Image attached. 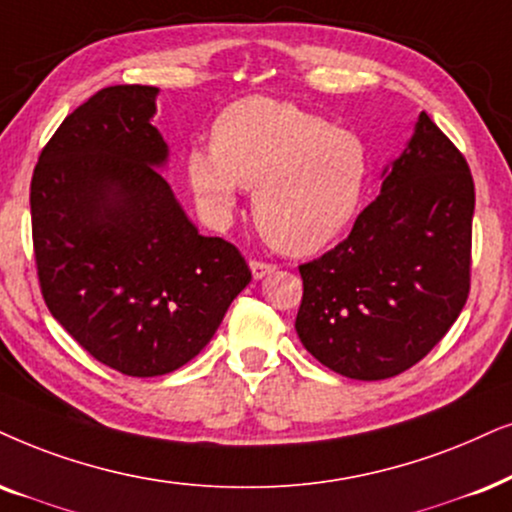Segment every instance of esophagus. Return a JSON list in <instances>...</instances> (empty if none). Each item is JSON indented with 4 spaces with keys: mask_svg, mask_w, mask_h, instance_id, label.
Returning <instances> with one entry per match:
<instances>
[{
    "mask_svg": "<svg viewBox=\"0 0 512 512\" xmlns=\"http://www.w3.org/2000/svg\"><path fill=\"white\" fill-rule=\"evenodd\" d=\"M249 268H251V275H254V280H263V277H268L270 272L277 270V265L268 261H251Z\"/></svg>",
    "mask_w": 512,
    "mask_h": 512,
    "instance_id": "1",
    "label": "esophagus"
}]
</instances>
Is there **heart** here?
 I'll list each match as a JSON object with an SVG mask.
<instances>
[{"mask_svg":"<svg viewBox=\"0 0 512 512\" xmlns=\"http://www.w3.org/2000/svg\"><path fill=\"white\" fill-rule=\"evenodd\" d=\"M369 178L362 138L315 112L268 96L230 103L211 126V150L188 155V183L211 221H225L240 188L254 221L284 254H313L353 223Z\"/></svg>","mask_w":512,"mask_h":512,"instance_id":"b5f03b06","label":"heart"}]
</instances>
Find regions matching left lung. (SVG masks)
Returning <instances> with one entry per match:
<instances>
[{
	"label": "left lung",
	"mask_w": 512,
	"mask_h": 512,
	"mask_svg": "<svg viewBox=\"0 0 512 512\" xmlns=\"http://www.w3.org/2000/svg\"><path fill=\"white\" fill-rule=\"evenodd\" d=\"M475 183L466 157L421 112L416 134L350 235L298 265L296 331L315 360L357 381L421 362L470 294Z\"/></svg>",
	"instance_id": "left-lung-1"
}]
</instances>
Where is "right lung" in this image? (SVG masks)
I'll use <instances>...</instances> for the list:
<instances>
[{"label": "right lung", "mask_w": 512, "mask_h": 512, "mask_svg": "<svg viewBox=\"0 0 512 512\" xmlns=\"http://www.w3.org/2000/svg\"><path fill=\"white\" fill-rule=\"evenodd\" d=\"M155 86L119 84L63 119L30 183L46 308L94 360L126 376L188 364L251 282L240 249L199 235L155 167Z\"/></svg>", "instance_id": "add662e5"}]
</instances>
